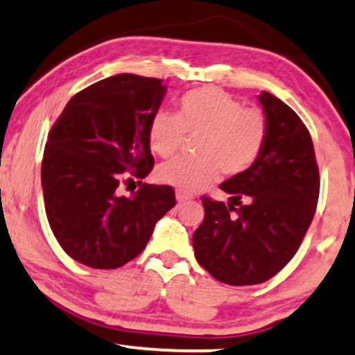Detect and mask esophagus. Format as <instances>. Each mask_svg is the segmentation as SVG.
<instances>
[{
    "label": "esophagus",
    "instance_id": "34e87169",
    "mask_svg": "<svg viewBox=\"0 0 355 355\" xmlns=\"http://www.w3.org/2000/svg\"><path fill=\"white\" fill-rule=\"evenodd\" d=\"M175 198H177L178 203H187V201L193 200V196L190 195V193H185V191L177 190V193H175Z\"/></svg>",
    "mask_w": 355,
    "mask_h": 355
}]
</instances>
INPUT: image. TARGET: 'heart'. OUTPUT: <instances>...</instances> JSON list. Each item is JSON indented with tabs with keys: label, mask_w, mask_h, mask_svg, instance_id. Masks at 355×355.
Segmentation results:
<instances>
[{
	"label": "heart",
	"mask_w": 355,
	"mask_h": 355,
	"mask_svg": "<svg viewBox=\"0 0 355 355\" xmlns=\"http://www.w3.org/2000/svg\"><path fill=\"white\" fill-rule=\"evenodd\" d=\"M183 134H198L193 152L195 159H173L159 165L155 178L162 185L193 193L216 182L219 172H245L262 152L267 137L266 116L221 88L191 89L178 100L177 116L157 111L149 123L150 149L160 157H170L182 146Z\"/></svg>",
	"instance_id": "1"
}]
</instances>
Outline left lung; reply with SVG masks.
I'll list each match as a JSON object with an SVG mask.
<instances>
[{
	"label": "left lung",
	"instance_id": "8db88e82",
	"mask_svg": "<svg viewBox=\"0 0 355 355\" xmlns=\"http://www.w3.org/2000/svg\"><path fill=\"white\" fill-rule=\"evenodd\" d=\"M267 137L257 160L219 185L227 203L203 196L193 234L200 266L227 285L267 282L297 254L315 216L320 172L311 136L298 114L268 92L259 95Z\"/></svg>",
	"mask_w": 355,
	"mask_h": 355
}]
</instances>
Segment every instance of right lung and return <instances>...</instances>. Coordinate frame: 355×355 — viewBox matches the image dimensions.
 I'll return each instance as SVG.
<instances>
[{"instance_id": "add662e5", "label": "right lung", "mask_w": 355, "mask_h": 355, "mask_svg": "<svg viewBox=\"0 0 355 355\" xmlns=\"http://www.w3.org/2000/svg\"><path fill=\"white\" fill-rule=\"evenodd\" d=\"M165 92L159 78L114 75L77 93L49 132L40 177L47 219L83 266L118 268L136 259L177 203L168 185L137 182L131 196L118 191L125 177L142 180L154 167L147 131Z\"/></svg>"}]
</instances>
